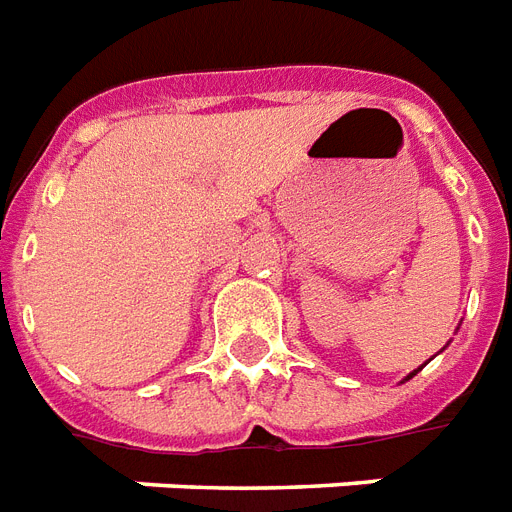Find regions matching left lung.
<instances>
[{
  "label": "left lung",
  "mask_w": 512,
  "mask_h": 512,
  "mask_svg": "<svg viewBox=\"0 0 512 512\" xmlns=\"http://www.w3.org/2000/svg\"><path fill=\"white\" fill-rule=\"evenodd\" d=\"M420 369H422V366H420ZM420 369H414V372H409V374H406V377H404V382H406V380H412V377H414V374H417V372H420Z\"/></svg>",
  "instance_id": "1"
}]
</instances>
